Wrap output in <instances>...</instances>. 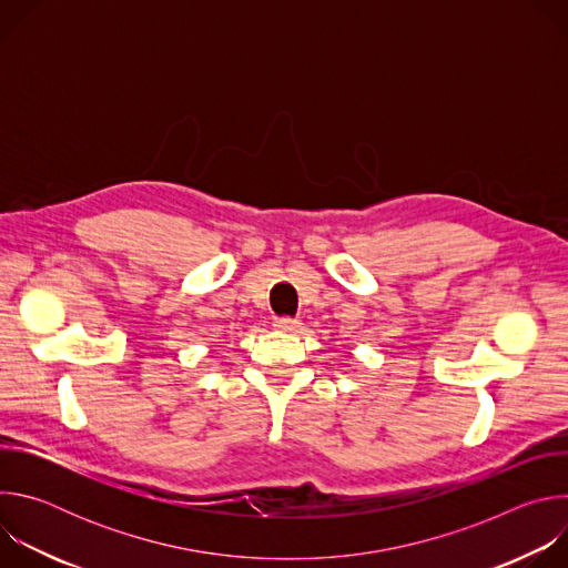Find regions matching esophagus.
<instances>
[{
	"label": "esophagus",
	"instance_id": "esophagus-1",
	"mask_svg": "<svg viewBox=\"0 0 568 568\" xmlns=\"http://www.w3.org/2000/svg\"><path fill=\"white\" fill-rule=\"evenodd\" d=\"M298 326H301V321H298V318H292V316L274 318V328H276L278 333H294V331H298Z\"/></svg>",
	"mask_w": 568,
	"mask_h": 568
}]
</instances>
